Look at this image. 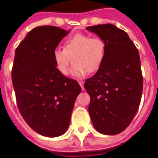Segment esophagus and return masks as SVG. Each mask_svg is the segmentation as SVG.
<instances>
[{
  "instance_id": "1",
  "label": "esophagus",
  "mask_w": 158,
  "mask_h": 158,
  "mask_svg": "<svg viewBox=\"0 0 158 158\" xmlns=\"http://www.w3.org/2000/svg\"><path fill=\"white\" fill-rule=\"evenodd\" d=\"M79 85H81V89H82V90H84V89H85V88H84V83H83L82 81H79Z\"/></svg>"
}]
</instances>
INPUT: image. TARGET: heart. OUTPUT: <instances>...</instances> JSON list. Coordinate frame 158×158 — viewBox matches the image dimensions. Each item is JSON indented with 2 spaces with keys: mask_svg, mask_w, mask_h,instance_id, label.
<instances>
[{
  "mask_svg": "<svg viewBox=\"0 0 158 158\" xmlns=\"http://www.w3.org/2000/svg\"><path fill=\"white\" fill-rule=\"evenodd\" d=\"M107 45L100 37H92L85 33H77L67 39L64 49L57 48L53 52V62L60 74L69 73L71 59L73 74L82 77L88 73H95L102 66L106 57Z\"/></svg>",
  "mask_w": 158,
  "mask_h": 158,
  "instance_id": "obj_1",
  "label": "heart"
}]
</instances>
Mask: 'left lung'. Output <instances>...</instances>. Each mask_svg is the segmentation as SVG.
<instances>
[{
    "label": "left lung",
    "instance_id": "8db88e82",
    "mask_svg": "<svg viewBox=\"0 0 158 158\" xmlns=\"http://www.w3.org/2000/svg\"><path fill=\"white\" fill-rule=\"evenodd\" d=\"M104 40L106 57L94 77L85 80L93 126L103 135L126 130L135 116L143 91L138 49L128 34L110 23L87 27Z\"/></svg>",
    "mask_w": 158,
    "mask_h": 158
}]
</instances>
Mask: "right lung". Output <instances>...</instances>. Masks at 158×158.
<instances>
[{"mask_svg":"<svg viewBox=\"0 0 158 158\" xmlns=\"http://www.w3.org/2000/svg\"><path fill=\"white\" fill-rule=\"evenodd\" d=\"M68 34L54 26L35 27L15 50L11 77L18 108L29 127L46 137L67 131L81 91L77 81L60 74L53 62L54 50Z\"/></svg>","mask_w":158,"mask_h":158,"instance_id":"right-lung-1","label":"right lung"}]
</instances>
